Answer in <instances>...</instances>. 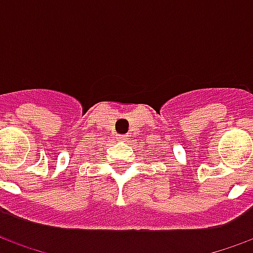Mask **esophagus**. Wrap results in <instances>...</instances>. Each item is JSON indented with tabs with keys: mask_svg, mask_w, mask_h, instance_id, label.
<instances>
[{
	"mask_svg": "<svg viewBox=\"0 0 253 253\" xmlns=\"http://www.w3.org/2000/svg\"><path fill=\"white\" fill-rule=\"evenodd\" d=\"M116 139H119V141H126L127 139V135L125 134H116Z\"/></svg>",
	"mask_w": 253,
	"mask_h": 253,
	"instance_id": "esophagus-1",
	"label": "esophagus"
}]
</instances>
